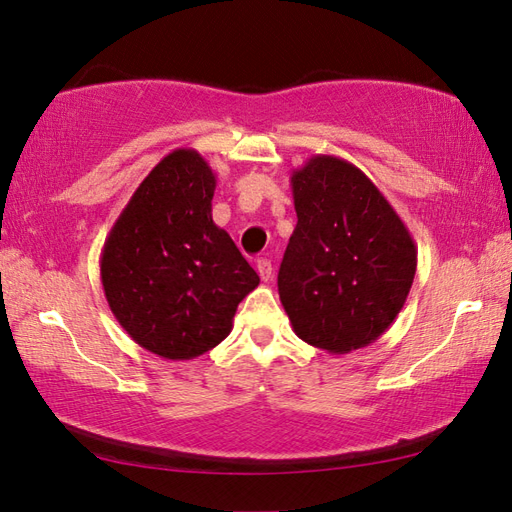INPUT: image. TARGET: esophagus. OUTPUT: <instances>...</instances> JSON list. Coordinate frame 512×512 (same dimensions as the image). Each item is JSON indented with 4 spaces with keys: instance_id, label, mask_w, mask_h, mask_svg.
<instances>
[{
    "instance_id": "esophagus-1",
    "label": "esophagus",
    "mask_w": 512,
    "mask_h": 512,
    "mask_svg": "<svg viewBox=\"0 0 512 512\" xmlns=\"http://www.w3.org/2000/svg\"><path fill=\"white\" fill-rule=\"evenodd\" d=\"M255 268H257L259 277H262V281H270V277H273V264H270V259L259 257L255 262Z\"/></svg>"
}]
</instances>
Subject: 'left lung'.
I'll return each instance as SVG.
<instances>
[{
	"label": "left lung",
	"instance_id": "1",
	"mask_svg": "<svg viewBox=\"0 0 512 512\" xmlns=\"http://www.w3.org/2000/svg\"><path fill=\"white\" fill-rule=\"evenodd\" d=\"M297 226L277 286L292 330L330 354L374 343L407 301L418 248L352 162L312 156L292 171Z\"/></svg>",
	"mask_w": 512,
	"mask_h": 512
}]
</instances>
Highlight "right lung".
I'll use <instances>...</instances> for the list:
<instances>
[{
	"label": "right lung",
	"instance_id": "right-lung-1",
	"mask_svg": "<svg viewBox=\"0 0 512 512\" xmlns=\"http://www.w3.org/2000/svg\"><path fill=\"white\" fill-rule=\"evenodd\" d=\"M215 173L195 149H176L140 182L101 253V281L116 321L169 361L220 345L259 277L213 222Z\"/></svg>",
	"mask_w": 512,
	"mask_h": 512
}]
</instances>
